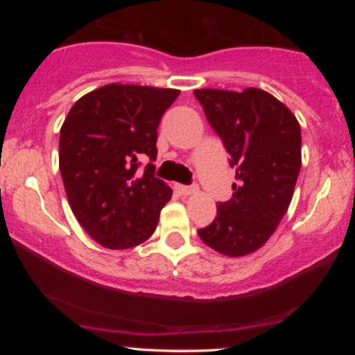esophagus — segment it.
Returning <instances> with one entry per match:
<instances>
[{"label": "esophagus", "instance_id": "1", "mask_svg": "<svg viewBox=\"0 0 355 355\" xmlns=\"http://www.w3.org/2000/svg\"><path fill=\"white\" fill-rule=\"evenodd\" d=\"M175 189H177V191L180 195H191L197 191V187H193V185H177Z\"/></svg>", "mask_w": 355, "mask_h": 355}]
</instances>
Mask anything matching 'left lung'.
<instances>
[{
  "mask_svg": "<svg viewBox=\"0 0 355 355\" xmlns=\"http://www.w3.org/2000/svg\"><path fill=\"white\" fill-rule=\"evenodd\" d=\"M193 95L237 177L232 198L217 203V217L198 235L223 255L252 254L270 239L294 195L302 145L299 121L259 88L242 93L205 88Z\"/></svg>",
  "mask_w": 355,
  "mask_h": 355,
  "instance_id": "8db88e82",
  "label": "left lung"
}]
</instances>
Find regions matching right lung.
<instances>
[{
  "label": "right lung",
  "mask_w": 355,
  "mask_h": 355,
  "mask_svg": "<svg viewBox=\"0 0 355 355\" xmlns=\"http://www.w3.org/2000/svg\"><path fill=\"white\" fill-rule=\"evenodd\" d=\"M178 89L107 85L73 105L60 130L68 202L92 239L120 250L157 229L172 189L155 177L158 125ZM148 156L144 172L139 160Z\"/></svg>",
  "instance_id": "1"
}]
</instances>
